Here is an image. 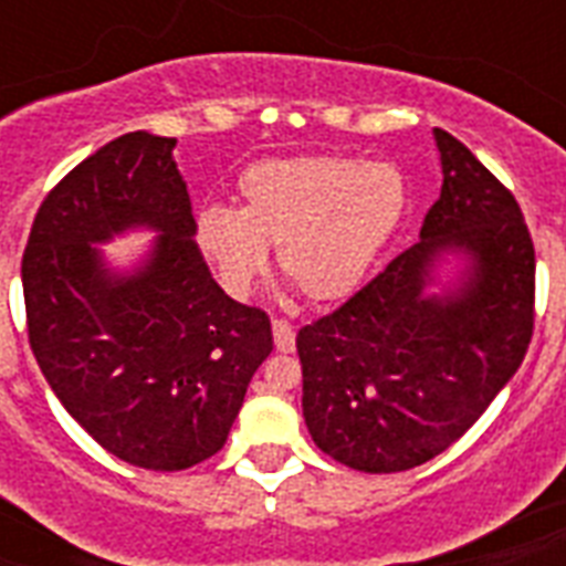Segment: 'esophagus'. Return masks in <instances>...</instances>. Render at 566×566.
I'll return each mask as SVG.
<instances>
[{
	"label": "esophagus",
	"mask_w": 566,
	"mask_h": 566,
	"mask_svg": "<svg viewBox=\"0 0 566 566\" xmlns=\"http://www.w3.org/2000/svg\"><path fill=\"white\" fill-rule=\"evenodd\" d=\"M273 340L279 353H293L296 349V332L287 319H273Z\"/></svg>",
	"instance_id": "34e87169"
}]
</instances>
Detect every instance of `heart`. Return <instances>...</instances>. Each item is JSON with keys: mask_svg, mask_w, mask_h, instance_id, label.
Returning <instances> with one entry per match:
<instances>
[{"mask_svg": "<svg viewBox=\"0 0 566 566\" xmlns=\"http://www.w3.org/2000/svg\"><path fill=\"white\" fill-rule=\"evenodd\" d=\"M408 188L394 164L346 155L270 158L240 172L238 208H205L193 240L231 300H247L275 249L305 300L353 296L394 238Z\"/></svg>", "mask_w": 566, "mask_h": 566, "instance_id": "b5f03b06", "label": "heart"}]
</instances>
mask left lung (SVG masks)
Masks as SVG:
<instances>
[{
  "label": "left lung",
  "mask_w": 566,
  "mask_h": 566,
  "mask_svg": "<svg viewBox=\"0 0 566 566\" xmlns=\"http://www.w3.org/2000/svg\"><path fill=\"white\" fill-rule=\"evenodd\" d=\"M434 140L443 188L420 243L296 335L311 438L364 473H402L452 447L535 332V243L517 199L449 132ZM447 251L468 258V273L434 297L424 287Z\"/></svg>",
  "instance_id": "obj_1"
}]
</instances>
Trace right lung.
<instances>
[{
    "instance_id": "1",
    "label": "right lung",
    "mask_w": 566,
    "mask_h": 566,
    "mask_svg": "<svg viewBox=\"0 0 566 566\" xmlns=\"http://www.w3.org/2000/svg\"><path fill=\"white\" fill-rule=\"evenodd\" d=\"M176 137L128 132L49 190L22 252L31 353L70 417L144 470H188L220 452L273 328L222 293L193 240ZM159 231L135 274L93 242Z\"/></svg>"
}]
</instances>
